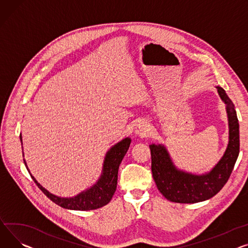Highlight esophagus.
Instances as JSON below:
<instances>
[{"label":"esophagus","instance_id":"1","mask_svg":"<svg viewBox=\"0 0 248 248\" xmlns=\"http://www.w3.org/2000/svg\"><path fill=\"white\" fill-rule=\"evenodd\" d=\"M135 133H136L137 135H139V136L146 137V136L150 135V133H151L150 125H148L146 123L140 122V123H139V124L136 125Z\"/></svg>","mask_w":248,"mask_h":248}]
</instances>
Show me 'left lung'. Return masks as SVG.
<instances>
[{
  "label": "left lung",
  "instance_id": "1",
  "mask_svg": "<svg viewBox=\"0 0 248 248\" xmlns=\"http://www.w3.org/2000/svg\"><path fill=\"white\" fill-rule=\"evenodd\" d=\"M226 105L229 125V140L226 151L209 172L192 174L175 168L167 148L161 144H151L152 172L160 193L168 201L178 203L204 202L216 195L227 183L239 155V124L236 111L225 91L217 87Z\"/></svg>",
  "mask_w": 248,
  "mask_h": 248
}]
</instances>
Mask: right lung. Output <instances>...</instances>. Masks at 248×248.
<instances>
[{
  "instance_id": "add662e5",
  "label": "right lung",
  "mask_w": 248,
  "mask_h": 248,
  "mask_svg": "<svg viewBox=\"0 0 248 248\" xmlns=\"http://www.w3.org/2000/svg\"><path fill=\"white\" fill-rule=\"evenodd\" d=\"M20 139L22 140V136L20 135ZM131 140L126 138L120 141L119 143L114 144L110 150L108 152L105 161L103 173L97 180V183L93 186L91 188L80 192L75 197H70V199H64V197H59L57 195L48 192L46 188H44L36 178L32 176L27 167V163L24 160L26 167L32 178L35 181L38 187L53 202L56 204L73 210H93L103 207L108 204L112 199V195L117 189L118 185V172L120 164L125 155Z\"/></svg>"
}]
</instances>
